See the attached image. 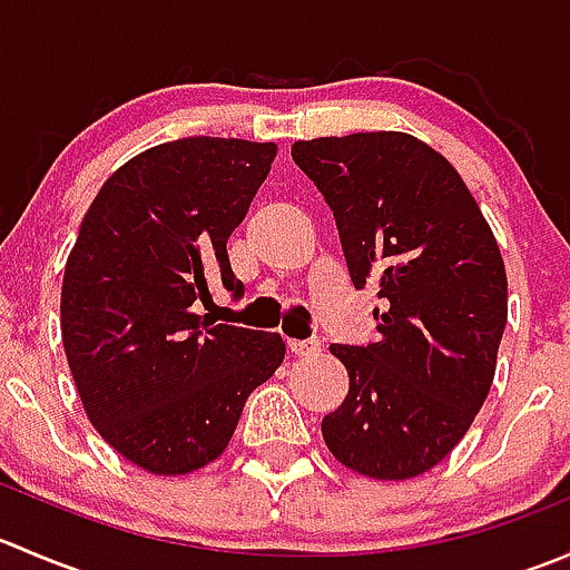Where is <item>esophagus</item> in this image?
<instances>
[{
  "label": "esophagus",
  "instance_id": "obj_1",
  "mask_svg": "<svg viewBox=\"0 0 570 570\" xmlns=\"http://www.w3.org/2000/svg\"><path fill=\"white\" fill-rule=\"evenodd\" d=\"M320 350L317 338H312V342H289V353L295 358H314V355H320Z\"/></svg>",
  "mask_w": 570,
  "mask_h": 570
}]
</instances>
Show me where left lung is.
Instances as JSON below:
<instances>
[{
	"label": "left lung",
	"mask_w": 570,
	"mask_h": 570,
	"mask_svg": "<svg viewBox=\"0 0 570 570\" xmlns=\"http://www.w3.org/2000/svg\"><path fill=\"white\" fill-rule=\"evenodd\" d=\"M292 159L336 217L355 289L377 286L375 344H331L350 375L322 419L338 463L411 480L469 433L491 392L508 322V273L465 181L405 131L297 140Z\"/></svg>",
	"instance_id": "8db88e82"
}]
</instances>
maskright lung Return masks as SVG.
Wrapping results in <instances>:
<instances>
[{"label":"right lung","instance_id":"1","mask_svg":"<svg viewBox=\"0 0 570 570\" xmlns=\"http://www.w3.org/2000/svg\"><path fill=\"white\" fill-rule=\"evenodd\" d=\"M278 146L184 137L137 154L90 204L62 275V347L101 439L148 474L198 471L226 452L250 392L273 377L278 333L195 314L223 281Z\"/></svg>","mask_w":570,"mask_h":570}]
</instances>
